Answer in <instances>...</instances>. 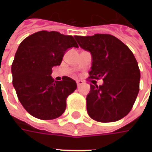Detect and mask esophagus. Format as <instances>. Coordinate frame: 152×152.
Here are the masks:
<instances>
[{"label": "esophagus", "instance_id": "obj_1", "mask_svg": "<svg viewBox=\"0 0 152 152\" xmlns=\"http://www.w3.org/2000/svg\"><path fill=\"white\" fill-rule=\"evenodd\" d=\"M76 83H77V86H80L81 84H83V80H76Z\"/></svg>", "mask_w": 152, "mask_h": 152}]
</instances>
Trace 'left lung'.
<instances>
[{"instance_id":"left-lung-1","label":"left lung","mask_w":152,"mask_h":152,"mask_svg":"<svg viewBox=\"0 0 152 152\" xmlns=\"http://www.w3.org/2000/svg\"><path fill=\"white\" fill-rule=\"evenodd\" d=\"M74 37L91 54V78L103 80L102 85L90 84L86 99L88 115L99 122L120 120L129 113L139 93L140 72L134 55L111 34Z\"/></svg>"}]
</instances>
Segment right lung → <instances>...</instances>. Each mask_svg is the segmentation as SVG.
<instances>
[{
	"label": "right lung",
	"mask_w": 152,
	"mask_h": 152,
	"mask_svg": "<svg viewBox=\"0 0 152 152\" xmlns=\"http://www.w3.org/2000/svg\"><path fill=\"white\" fill-rule=\"evenodd\" d=\"M72 47L78 48L72 35L46 31L30 35L18 47L12 64V84L20 103L34 118L52 120L65 110L76 81L68 76L56 81L51 74Z\"/></svg>",
	"instance_id": "1"
}]
</instances>
